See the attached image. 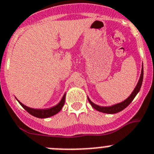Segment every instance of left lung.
Instances as JSON below:
<instances>
[{
  "instance_id": "1",
  "label": "left lung",
  "mask_w": 154,
  "mask_h": 154,
  "mask_svg": "<svg viewBox=\"0 0 154 154\" xmlns=\"http://www.w3.org/2000/svg\"><path fill=\"white\" fill-rule=\"evenodd\" d=\"M143 75H144V71H143V64H142L141 73V75H140L139 80H138V84H137L136 87H135V88L134 89V91H132V93L131 94V95L129 96L128 98H127V100H124V101L121 102V103H118V104L114 105V106H107V107H104V106H97V105L94 104V103H92V102L90 100L89 98H88V101H89V103H91V106H93V108H94V109H95L96 110L99 111V112H103V113H106V114L118 113V112H121V111L124 110L125 108H127V106L130 104L131 102L134 100V98H135V96L137 95V94L139 92L140 88H141V85H142Z\"/></svg>"
}]
</instances>
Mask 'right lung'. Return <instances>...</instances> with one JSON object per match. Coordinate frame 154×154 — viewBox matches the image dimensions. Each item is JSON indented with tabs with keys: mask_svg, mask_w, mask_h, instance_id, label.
<instances>
[{
	"mask_svg": "<svg viewBox=\"0 0 154 154\" xmlns=\"http://www.w3.org/2000/svg\"><path fill=\"white\" fill-rule=\"evenodd\" d=\"M65 97H66V94H64V95H63V97H62L60 102L57 105V106H54V107L52 108H50V109H32V108H29L27 107V106H25L24 104H22V103H20L18 100H17L19 101V103H20L21 106H22V107H23L24 109H25V110L31 115L36 117V118H46L56 115V114H57L60 110H61L62 107H63L65 103Z\"/></svg>",
	"mask_w": 154,
	"mask_h": 154,
	"instance_id": "obj_1",
	"label": "right lung"
}]
</instances>
